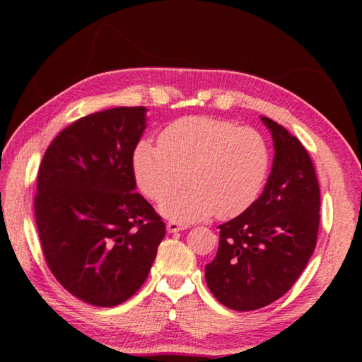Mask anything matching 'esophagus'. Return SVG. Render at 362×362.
Returning a JSON list of instances; mask_svg holds the SVG:
<instances>
[{
	"instance_id": "esophagus-1",
	"label": "esophagus",
	"mask_w": 362,
	"mask_h": 362,
	"mask_svg": "<svg viewBox=\"0 0 362 362\" xmlns=\"http://www.w3.org/2000/svg\"><path fill=\"white\" fill-rule=\"evenodd\" d=\"M166 228H168V231H169V233H177V231H183V230H187V228H188V225H185V223H179V222H168Z\"/></svg>"
}]
</instances>
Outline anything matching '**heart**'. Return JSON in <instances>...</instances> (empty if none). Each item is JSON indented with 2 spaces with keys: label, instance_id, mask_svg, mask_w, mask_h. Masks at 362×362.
<instances>
[{
  "label": "heart",
  "instance_id": "heart-1",
  "mask_svg": "<svg viewBox=\"0 0 362 362\" xmlns=\"http://www.w3.org/2000/svg\"><path fill=\"white\" fill-rule=\"evenodd\" d=\"M269 161L267 139L252 127L212 116H187L161 132V145L144 139L132 155L137 187L161 199L188 168L189 187L170 194L159 212L177 222L214 216L230 218L247 211L265 185Z\"/></svg>",
  "mask_w": 362,
  "mask_h": 362
}]
</instances>
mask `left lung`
Returning a JSON list of instances; mask_svg holds the SVG:
<instances>
[{"instance_id":"8db88e82","label":"left lung","mask_w":362,"mask_h":362,"mask_svg":"<svg viewBox=\"0 0 362 362\" xmlns=\"http://www.w3.org/2000/svg\"><path fill=\"white\" fill-rule=\"evenodd\" d=\"M260 119L273 137L272 173L247 211L218 225L217 255L204 273L214 297L236 311L283 297L313 254L320 228V185L308 151L278 122Z\"/></svg>"}]
</instances>
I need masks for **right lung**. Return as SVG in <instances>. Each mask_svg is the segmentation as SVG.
Wrapping results in <instances>:
<instances>
[{"label": "right lung", "instance_id": "right-lung-1", "mask_svg": "<svg viewBox=\"0 0 362 362\" xmlns=\"http://www.w3.org/2000/svg\"><path fill=\"white\" fill-rule=\"evenodd\" d=\"M145 107L79 118L52 140L36 182L35 216L49 269L71 296L116 306L136 293L166 225L136 192L132 155Z\"/></svg>", "mask_w": 362, "mask_h": 362}]
</instances>
